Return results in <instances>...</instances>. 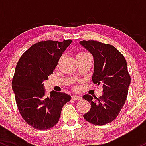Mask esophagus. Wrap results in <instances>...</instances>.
Returning <instances> with one entry per match:
<instances>
[{"label":"esophagus","instance_id":"esophagus-1","mask_svg":"<svg viewBox=\"0 0 146 146\" xmlns=\"http://www.w3.org/2000/svg\"><path fill=\"white\" fill-rule=\"evenodd\" d=\"M72 98L73 100H81V99H82L81 96H78V95H76V94L73 95V96H72Z\"/></svg>","mask_w":146,"mask_h":146}]
</instances>
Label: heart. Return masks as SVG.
<instances>
[{
	"mask_svg": "<svg viewBox=\"0 0 146 146\" xmlns=\"http://www.w3.org/2000/svg\"><path fill=\"white\" fill-rule=\"evenodd\" d=\"M90 56V54L88 53H87V52H78V53H77V54H76V59L77 60L83 59V58H86V56Z\"/></svg>",
	"mask_w": 146,
	"mask_h": 146,
	"instance_id": "obj_1",
	"label": "heart"
}]
</instances>
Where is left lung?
I'll list each match as a JSON object with an SVG mask.
<instances>
[{"label": "left lung", "instance_id": "1", "mask_svg": "<svg viewBox=\"0 0 146 146\" xmlns=\"http://www.w3.org/2000/svg\"><path fill=\"white\" fill-rule=\"evenodd\" d=\"M80 43L94 57L92 82L103 86V94L99 98L89 94L83 96L91 104L90 110L83 117L94 125H106L117 117L125 103L130 84L127 62L112 45L96 40H82Z\"/></svg>", "mask_w": 146, "mask_h": 146}]
</instances>
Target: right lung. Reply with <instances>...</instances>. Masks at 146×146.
Listing matches in <instances>:
<instances>
[{
    "label": "right lung",
    "mask_w": 146,
    "mask_h": 146,
    "mask_svg": "<svg viewBox=\"0 0 146 146\" xmlns=\"http://www.w3.org/2000/svg\"><path fill=\"white\" fill-rule=\"evenodd\" d=\"M72 40H43L32 45L21 56L12 79V89L21 117L37 130H47L59 121L63 106L71 96L52 91L45 95L43 81L53 74Z\"/></svg>",
    "instance_id": "obj_1"
}]
</instances>
